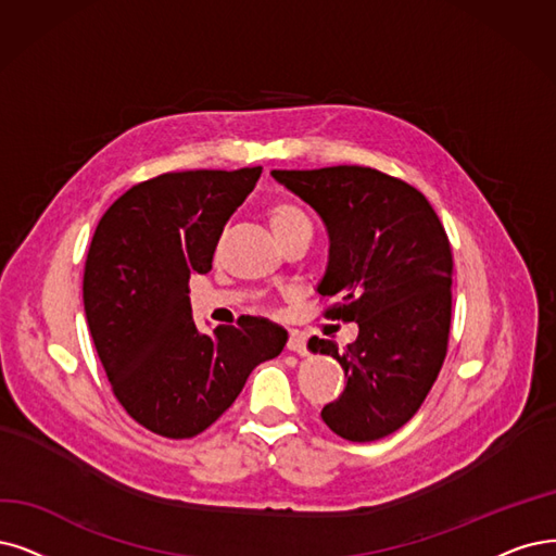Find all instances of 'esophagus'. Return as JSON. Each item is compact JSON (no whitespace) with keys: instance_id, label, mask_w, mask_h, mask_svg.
I'll list each match as a JSON object with an SVG mask.
<instances>
[{"instance_id":"esophagus-1","label":"esophagus","mask_w":556,"mask_h":556,"mask_svg":"<svg viewBox=\"0 0 556 556\" xmlns=\"http://www.w3.org/2000/svg\"><path fill=\"white\" fill-rule=\"evenodd\" d=\"M286 348H289L291 353L306 355V339H304V334H300V332H291V334H289V343H286Z\"/></svg>"}]
</instances>
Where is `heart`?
<instances>
[{
    "label": "heart",
    "instance_id": "heart-1",
    "mask_svg": "<svg viewBox=\"0 0 556 556\" xmlns=\"http://www.w3.org/2000/svg\"><path fill=\"white\" fill-rule=\"evenodd\" d=\"M267 219H270L273 231L279 238L295 233V231H312V217L302 205L293 199H277L267 208Z\"/></svg>",
    "mask_w": 556,
    "mask_h": 556
}]
</instances>
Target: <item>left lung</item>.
I'll use <instances>...</instances> for the list:
<instances>
[{"label":"left lung","mask_w":556,"mask_h":556,"mask_svg":"<svg viewBox=\"0 0 556 556\" xmlns=\"http://www.w3.org/2000/svg\"><path fill=\"white\" fill-rule=\"evenodd\" d=\"M273 176L323 217L330 261L320 298L325 318L357 323L345 351L330 339L309 345L345 371L323 421L343 440L374 442L417 415L446 357L454 256L428 199L401 178L357 164L275 169Z\"/></svg>","instance_id":"8db88e82"}]
</instances>
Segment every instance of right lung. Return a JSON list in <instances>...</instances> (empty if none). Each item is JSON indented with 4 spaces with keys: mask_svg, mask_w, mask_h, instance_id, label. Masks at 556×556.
<instances>
[{
    "mask_svg": "<svg viewBox=\"0 0 556 556\" xmlns=\"http://www.w3.org/2000/svg\"><path fill=\"white\" fill-rule=\"evenodd\" d=\"M261 167L169 172L132 185L100 217L85 263V312L123 409L151 433L185 440L233 405L289 334L265 318L199 332L190 277L213 267L217 240Z\"/></svg>",
    "mask_w": 556,
    "mask_h": 556,
    "instance_id": "add662e5",
    "label": "right lung"
}]
</instances>
